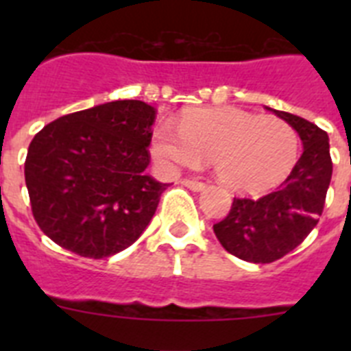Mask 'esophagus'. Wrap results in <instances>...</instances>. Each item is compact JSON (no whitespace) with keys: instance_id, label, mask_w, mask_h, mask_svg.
I'll list each match as a JSON object with an SVG mask.
<instances>
[{"instance_id":"1","label":"esophagus","mask_w":351,"mask_h":351,"mask_svg":"<svg viewBox=\"0 0 351 351\" xmlns=\"http://www.w3.org/2000/svg\"><path fill=\"white\" fill-rule=\"evenodd\" d=\"M182 184H184L186 188L193 190V191L206 190V184H204V182H200V181H191V179H184V181H182Z\"/></svg>"}]
</instances>
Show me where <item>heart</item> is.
<instances>
[{
	"instance_id": "1",
	"label": "heart",
	"mask_w": 351,
	"mask_h": 351,
	"mask_svg": "<svg viewBox=\"0 0 351 351\" xmlns=\"http://www.w3.org/2000/svg\"><path fill=\"white\" fill-rule=\"evenodd\" d=\"M297 151L299 137L287 121L234 107L188 110L179 128L161 121L151 142L160 169L173 172L209 158L221 184L246 193L267 190L287 178Z\"/></svg>"
}]
</instances>
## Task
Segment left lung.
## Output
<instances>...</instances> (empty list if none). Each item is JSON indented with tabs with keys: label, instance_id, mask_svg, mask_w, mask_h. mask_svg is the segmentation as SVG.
Returning a JSON list of instances; mask_svg holds the SVG:
<instances>
[{
	"label": "left lung",
	"instance_id": "1",
	"mask_svg": "<svg viewBox=\"0 0 351 351\" xmlns=\"http://www.w3.org/2000/svg\"><path fill=\"white\" fill-rule=\"evenodd\" d=\"M267 110L299 133L302 156L278 190L260 198H234L228 216L213 226L228 253L251 263L274 262L308 237L320 219L332 178L327 133L304 117Z\"/></svg>",
	"mask_w": 351,
	"mask_h": 351
}]
</instances>
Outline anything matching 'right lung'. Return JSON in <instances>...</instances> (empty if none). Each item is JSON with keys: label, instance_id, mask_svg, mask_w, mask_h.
I'll list each match as a JSON object with an SVG mask.
<instances>
[{"label": "right lung", "instance_id": "right-lung-1", "mask_svg": "<svg viewBox=\"0 0 351 351\" xmlns=\"http://www.w3.org/2000/svg\"><path fill=\"white\" fill-rule=\"evenodd\" d=\"M156 108L114 100L43 126L24 176L43 234L88 258L132 246L156 213L167 182L145 173Z\"/></svg>", "mask_w": 351, "mask_h": 351}]
</instances>
